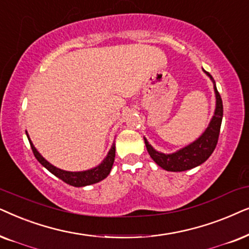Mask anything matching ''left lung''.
<instances>
[{
    "mask_svg": "<svg viewBox=\"0 0 249 249\" xmlns=\"http://www.w3.org/2000/svg\"><path fill=\"white\" fill-rule=\"evenodd\" d=\"M206 74L212 78L214 83V90L215 94H216V109H215V114L212 118V121L208 125L207 130L204 132L203 135L189 144L181 150H178L174 154L165 155L161 152L156 151L148 141L144 139L145 147L150 155V157L154 159V161L157 165H159L164 170L170 172H182L191 170V168L198 166V165L203 164L206 161L208 157L214 151L215 147H216L218 141V135H220L221 130V123L222 118H223V104H222L221 95L218 93L216 85H215L214 78L212 77L210 72L205 71Z\"/></svg>",
    "mask_w": 249,
    "mask_h": 249,
    "instance_id": "left-lung-1",
    "label": "left lung"
}]
</instances>
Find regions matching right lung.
<instances>
[{"label":"right lung","mask_w":249,"mask_h":249,"mask_svg":"<svg viewBox=\"0 0 249 249\" xmlns=\"http://www.w3.org/2000/svg\"><path fill=\"white\" fill-rule=\"evenodd\" d=\"M27 134V132H26ZM27 138L29 140V143H31L33 154L36 157V159L41 163L43 166H44L46 170L51 172L53 175L60 178L64 182H66L67 184H71L72 187H85V185H90L93 183H97V182L104 180L108 177V174L110 173L112 164H114L115 160V144L112 145L110 151L108 152V156L105 158V160L99 165V166L92 168V170L89 171H84V172H67V171H62L60 168H57L55 166H53L46 161L44 158L39 155V152L36 150L34 145H33L31 139H29L28 134Z\"/></svg>","instance_id":"1"}]
</instances>
